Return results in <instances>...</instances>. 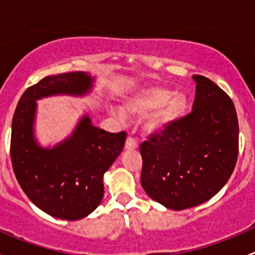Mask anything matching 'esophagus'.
Here are the masks:
<instances>
[{"label": "esophagus", "mask_w": 255, "mask_h": 255, "mask_svg": "<svg viewBox=\"0 0 255 255\" xmlns=\"http://www.w3.org/2000/svg\"><path fill=\"white\" fill-rule=\"evenodd\" d=\"M138 146V142L135 138L128 137L126 140V149H135Z\"/></svg>", "instance_id": "1"}]
</instances>
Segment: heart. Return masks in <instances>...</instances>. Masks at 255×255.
Listing matches in <instances>:
<instances>
[{
	"label": "heart",
	"mask_w": 255,
	"mask_h": 255,
	"mask_svg": "<svg viewBox=\"0 0 255 255\" xmlns=\"http://www.w3.org/2000/svg\"><path fill=\"white\" fill-rule=\"evenodd\" d=\"M189 99L182 92H174L164 86H153L138 91L125 102V113L130 117H144L156 109L148 121L149 130H161L177 122L189 110ZM116 115L123 117L118 111Z\"/></svg>",
	"instance_id": "b5f03b06"
}]
</instances>
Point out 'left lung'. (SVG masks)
<instances>
[{"mask_svg":"<svg viewBox=\"0 0 255 255\" xmlns=\"http://www.w3.org/2000/svg\"><path fill=\"white\" fill-rule=\"evenodd\" d=\"M194 110L140 144V184L150 199L170 210L201 205L235 170L238 118L231 97L202 75H194Z\"/></svg>","mask_w":255,"mask_h":255,"instance_id":"8db88e82","label":"left lung"}]
</instances>
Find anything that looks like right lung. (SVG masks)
Masks as SVG:
<instances>
[{
  "label": "right lung",
  "mask_w": 255,
  "mask_h": 255,
  "mask_svg": "<svg viewBox=\"0 0 255 255\" xmlns=\"http://www.w3.org/2000/svg\"><path fill=\"white\" fill-rule=\"evenodd\" d=\"M91 82V76L80 71L47 76L25 90L12 120L9 151L18 184L35 206L61 220H80L99 206L104 174L122 151L127 133L100 129L85 116L68 140L43 149L33 137L35 100L86 94Z\"/></svg>",
  "instance_id": "1"
}]
</instances>
